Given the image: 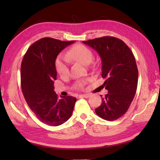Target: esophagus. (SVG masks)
<instances>
[{
    "label": "esophagus",
    "mask_w": 160,
    "mask_h": 160,
    "mask_svg": "<svg viewBox=\"0 0 160 160\" xmlns=\"http://www.w3.org/2000/svg\"><path fill=\"white\" fill-rule=\"evenodd\" d=\"M91 96V95L89 94H82V95H80V97H82L84 98H89Z\"/></svg>",
    "instance_id": "esophagus-1"
}]
</instances>
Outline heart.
Instances as JSON below:
<instances>
[{
    "mask_svg": "<svg viewBox=\"0 0 160 160\" xmlns=\"http://www.w3.org/2000/svg\"><path fill=\"white\" fill-rule=\"evenodd\" d=\"M67 56L68 58L73 60L84 65L89 64L93 58L92 51L89 47L82 44H77L73 46L68 51ZM55 64L57 72L60 76H65L69 73V64H68V60L66 57L64 56L58 57ZM76 86L79 89H82L84 82L80 81L76 84Z\"/></svg>",
    "mask_w": 160,
    "mask_h": 160,
    "instance_id": "obj_1",
    "label": "heart"
}]
</instances>
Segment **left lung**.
<instances>
[{
  "label": "left lung",
  "instance_id": "8db88e82",
  "mask_svg": "<svg viewBox=\"0 0 160 160\" xmlns=\"http://www.w3.org/2000/svg\"><path fill=\"white\" fill-rule=\"evenodd\" d=\"M99 54L102 60L103 86L108 93L102 98V104L95 109L98 116L113 121L128 109L136 93L138 70L130 48L122 40L113 36L83 41ZM102 97V96H101Z\"/></svg>",
  "mask_w": 160,
  "mask_h": 160
}]
</instances>
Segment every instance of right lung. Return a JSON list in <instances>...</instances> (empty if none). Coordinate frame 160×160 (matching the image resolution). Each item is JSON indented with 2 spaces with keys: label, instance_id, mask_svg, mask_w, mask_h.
<instances>
[{
  "label": "right lung",
  "instance_id": "1",
  "mask_svg": "<svg viewBox=\"0 0 160 160\" xmlns=\"http://www.w3.org/2000/svg\"><path fill=\"white\" fill-rule=\"evenodd\" d=\"M75 41L43 38L29 47L21 63L20 82L23 96L37 118L56 127L71 118L76 98L59 99L54 91L56 80V59L59 53Z\"/></svg>",
  "mask_w": 160,
  "mask_h": 160
}]
</instances>
